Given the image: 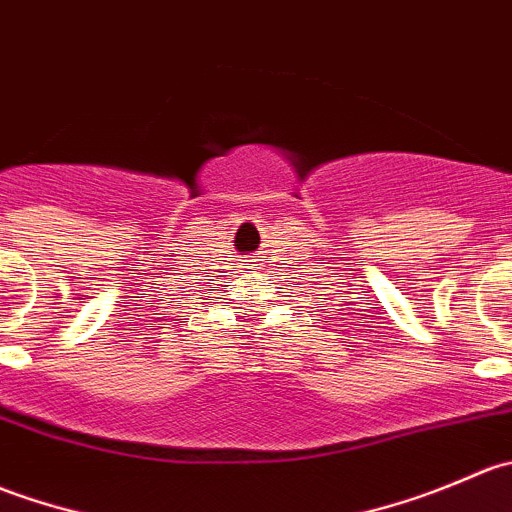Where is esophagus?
<instances>
[{
  "mask_svg": "<svg viewBox=\"0 0 512 512\" xmlns=\"http://www.w3.org/2000/svg\"><path fill=\"white\" fill-rule=\"evenodd\" d=\"M260 262L257 260H245L242 262V272H247V275H255V272H260Z\"/></svg>",
  "mask_w": 512,
  "mask_h": 512,
  "instance_id": "obj_1",
  "label": "esophagus"
}]
</instances>
